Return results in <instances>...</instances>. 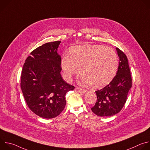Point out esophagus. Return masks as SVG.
Wrapping results in <instances>:
<instances>
[{
    "mask_svg": "<svg viewBox=\"0 0 150 150\" xmlns=\"http://www.w3.org/2000/svg\"><path fill=\"white\" fill-rule=\"evenodd\" d=\"M75 91L76 92H78V93H85V92H87L86 90H84V89H82V88H79V87H76L75 88Z\"/></svg>",
    "mask_w": 150,
    "mask_h": 150,
    "instance_id": "esophagus-1",
    "label": "esophagus"
}]
</instances>
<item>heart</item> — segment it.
<instances>
[{
	"instance_id": "1",
	"label": "heart",
	"mask_w": 150,
	"mask_h": 150,
	"mask_svg": "<svg viewBox=\"0 0 150 150\" xmlns=\"http://www.w3.org/2000/svg\"><path fill=\"white\" fill-rule=\"evenodd\" d=\"M68 55L61 60L64 76L68 80L76 75L79 68L85 83L100 88L109 83L116 74L119 58L111 48L101 45L77 46L71 48Z\"/></svg>"
}]
</instances>
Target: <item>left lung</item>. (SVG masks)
<instances>
[{
    "instance_id": "1",
    "label": "left lung",
    "mask_w": 150,
    "mask_h": 150,
    "mask_svg": "<svg viewBox=\"0 0 150 150\" xmlns=\"http://www.w3.org/2000/svg\"><path fill=\"white\" fill-rule=\"evenodd\" d=\"M119 65L116 76L104 88L96 91L97 101L91 108L96 115L112 116L118 113L124 106L132 87V78L126 54L116 48Z\"/></svg>"
}]
</instances>
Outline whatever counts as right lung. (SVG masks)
<instances>
[{
  "instance_id": "add662e5",
  "label": "right lung",
  "mask_w": 150,
  "mask_h": 150,
  "mask_svg": "<svg viewBox=\"0 0 150 150\" xmlns=\"http://www.w3.org/2000/svg\"><path fill=\"white\" fill-rule=\"evenodd\" d=\"M60 42H47L32 51L21 73V88L27 104L43 118L59 115L66 105L67 93L75 88L60 75L62 59L57 52Z\"/></svg>"
}]
</instances>
